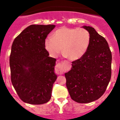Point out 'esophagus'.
Instances as JSON below:
<instances>
[{"instance_id":"34e87169","label":"esophagus","mask_w":120,"mask_h":120,"mask_svg":"<svg viewBox=\"0 0 120 120\" xmlns=\"http://www.w3.org/2000/svg\"><path fill=\"white\" fill-rule=\"evenodd\" d=\"M56 71L59 74H62L64 71V66L63 64V63H59L57 64L56 67Z\"/></svg>"}]
</instances>
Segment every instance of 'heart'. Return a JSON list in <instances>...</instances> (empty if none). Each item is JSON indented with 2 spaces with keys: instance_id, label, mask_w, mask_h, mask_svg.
I'll return each mask as SVG.
<instances>
[{
  "instance_id": "heart-1",
  "label": "heart",
  "mask_w": 120,
  "mask_h": 120,
  "mask_svg": "<svg viewBox=\"0 0 120 120\" xmlns=\"http://www.w3.org/2000/svg\"><path fill=\"white\" fill-rule=\"evenodd\" d=\"M90 42V34L85 29L63 26L54 32L52 37L46 39L45 47L52 56L57 57L62 50L69 60H77L86 52Z\"/></svg>"
}]
</instances>
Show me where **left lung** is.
<instances>
[{
  "instance_id": "obj_1",
  "label": "left lung",
  "mask_w": 120,
  "mask_h": 120,
  "mask_svg": "<svg viewBox=\"0 0 120 120\" xmlns=\"http://www.w3.org/2000/svg\"><path fill=\"white\" fill-rule=\"evenodd\" d=\"M83 28L90 34V45L82 57L72 61L65 77L71 99L87 103L98 100L106 91L112 76V55L105 38L91 26Z\"/></svg>"
}]
</instances>
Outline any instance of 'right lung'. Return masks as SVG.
Segmentation results:
<instances>
[{
  "instance_id": "add662e5",
  "label": "right lung",
  "mask_w": 120,
  "mask_h": 120,
  "mask_svg": "<svg viewBox=\"0 0 120 120\" xmlns=\"http://www.w3.org/2000/svg\"><path fill=\"white\" fill-rule=\"evenodd\" d=\"M54 25H31L15 39L10 56L12 84L20 99L42 105L51 98L56 59L49 57L45 39Z\"/></svg>"
}]
</instances>
